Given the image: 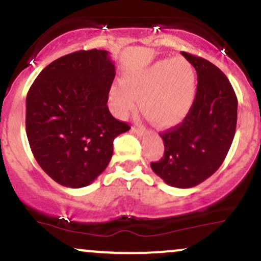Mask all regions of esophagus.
<instances>
[{
	"label": "esophagus",
	"instance_id": "obj_1",
	"mask_svg": "<svg viewBox=\"0 0 261 261\" xmlns=\"http://www.w3.org/2000/svg\"><path fill=\"white\" fill-rule=\"evenodd\" d=\"M133 131L136 135H139V136H143L144 133H146V128H144L142 125H135L133 127Z\"/></svg>",
	"mask_w": 261,
	"mask_h": 261
}]
</instances>
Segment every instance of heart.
I'll list each match as a JSON object with an SVG mask.
<instances>
[{"instance_id":"heart-1","label":"heart","mask_w":261,"mask_h":261,"mask_svg":"<svg viewBox=\"0 0 261 261\" xmlns=\"http://www.w3.org/2000/svg\"><path fill=\"white\" fill-rule=\"evenodd\" d=\"M124 84L114 85L109 91L113 113L126 118L137 108L141 98L143 112L159 127L180 124L196 100V69L184 57L153 63L126 75Z\"/></svg>"}]
</instances>
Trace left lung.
Wrapping results in <instances>:
<instances>
[{"label": "left lung", "instance_id": "8db88e82", "mask_svg": "<svg viewBox=\"0 0 261 261\" xmlns=\"http://www.w3.org/2000/svg\"><path fill=\"white\" fill-rule=\"evenodd\" d=\"M198 76L197 95L181 124L161 134L164 155L150 163L169 186L191 188L212 176L230 149L237 124V97L230 81L206 59L182 52Z\"/></svg>", "mask_w": 261, "mask_h": 261}]
</instances>
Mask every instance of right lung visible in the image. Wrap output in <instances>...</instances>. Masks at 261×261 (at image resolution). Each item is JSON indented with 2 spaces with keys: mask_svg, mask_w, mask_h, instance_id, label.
Returning <instances> with one entry per match:
<instances>
[{
  "mask_svg": "<svg viewBox=\"0 0 261 261\" xmlns=\"http://www.w3.org/2000/svg\"><path fill=\"white\" fill-rule=\"evenodd\" d=\"M114 77L108 51L90 49L56 59L31 85L28 141L41 169L62 186L92 184L111 162L113 141L130 130L107 106Z\"/></svg>",
  "mask_w": 261,
  "mask_h": 261,
  "instance_id": "add662e5",
  "label": "right lung"
}]
</instances>
